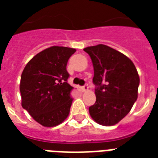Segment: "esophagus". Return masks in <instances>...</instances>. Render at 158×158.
<instances>
[{"label": "esophagus", "mask_w": 158, "mask_h": 158, "mask_svg": "<svg viewBox=\"0 0 158 158\" xmlns=\"http://www.w3.org/2000/svg\"><path fill=\"white\" fill-rule=\"evenodd\" d=\"M82 90L84 92H87L89 90V86H88V84H84V86L82 87Z\"/></svg>", "instance_id": "34e87169"}]
</instances>
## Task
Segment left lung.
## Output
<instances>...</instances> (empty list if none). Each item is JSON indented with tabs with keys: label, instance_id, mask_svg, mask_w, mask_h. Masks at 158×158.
<instances>
[{
	"label": "left lung",
	"instance_id": "obj_1",
	"mask_svg": "<svg viewBox=\"0 0 158 158\" xmlns=\"http://www.w3.org/2000/svg\"><path fill=\"white\" fill-rule=\"evenodd\" d=\"M94 69L96 102L89 106L91 117L102 125L117 124L138 98L139 76L135 64L120 52L99 44L84 49Z\"/></svg>",
	"mask_w": 158,
	"mask_h": 158
}]
</instances>
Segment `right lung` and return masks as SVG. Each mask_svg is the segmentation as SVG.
<instances>
[{
  "mask_svg": "<svg viewBox=\"0 0 158 158\" xmlns=\"http://www.w3.org/2000/svg\"><path fill=\"white\" fill-rule=\"evenodd\" d=\"M75 52L51 47L33 56L23 69L19 86L22 106L45 127L56 126L69 115L73 87L67 83L66 65Z\"/></svg>",
  "mask_w": 158,
  "mask_h": 158,
  "instance_id": "obj_1",
  "label": "right lung"
}]
</instances>
